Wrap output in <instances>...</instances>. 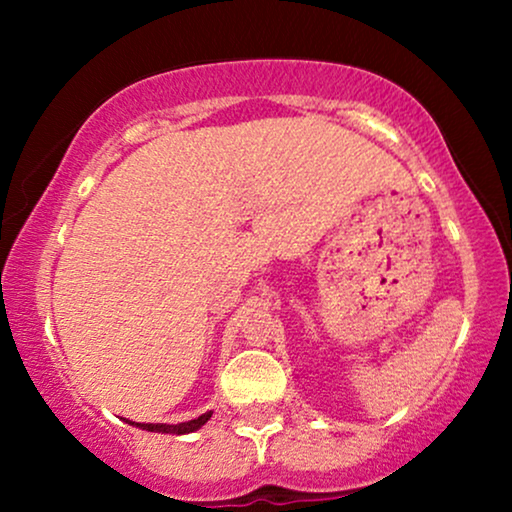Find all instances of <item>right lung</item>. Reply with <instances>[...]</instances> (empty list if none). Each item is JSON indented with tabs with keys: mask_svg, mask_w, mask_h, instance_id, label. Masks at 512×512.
<instances>
[{
	"mask_svg": "<svg viewBox=\"0 0 512 512\" xmlns=\"http://www.w3.org/2000/svg\"><path fill=\"white\" fill-rule=\"evenodd\" d=\"M209 417H212V410L205 412V415L191 419V422H181V424H144V422H130V419H125V424L137 426V429H142V431L172 433V436H184V433H193V431H198L200 426H205L209 422Z\"/></svg>",
	"mask_w": 512,
	"mask_h": 512,
	"instance_id": "add662e5",
	"label": "right lung"
}]
</instances>
